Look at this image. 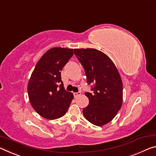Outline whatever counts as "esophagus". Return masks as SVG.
<instances>
[{
    "mask_svg": "<svg viewBox=\"0 0 156 156\" xmlns=\"http://www.w3.org/2000/svg\"><path fill=\"white\" fill-rule=\"evenodd\" d=\"M81 93L80 92H77V93H74V97H75V98H76L77 97H79L80 95H81Z\"/></svg>",
    "mask_w": 156,
    "mask_h": 156,
    "instance_id": "obj_1",
    "label": "esophagus"
}]
</instances>
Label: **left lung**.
<instances>
[{"mask_svg": "<svg viewBox=\"0 0 156 156\" xmlns=\"http://www.w3.org/2000/svg\"><path fill=\"white\" fill-rule=\"evenodd\" d=\"M75 55L85 70L92 93L86 92L89 99L83 109L85 118L94 125L108 123L121 108L123 88L120 75L111 58L93 48L75 49Z\"/></svg>", "mask_w": 156, "mask_h": 156, "instance_id": "left-lung-1", "label": "left lung"}]
</instances>
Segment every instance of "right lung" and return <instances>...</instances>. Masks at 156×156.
Instances as JSON below:
<instances>
[{"mask_svg": "<svg viewBox=\"0 0 156 156\" xmlns=\"http://www.w3.org/2000/svg\"><path fill=\"white\" fill-rule=\"evenodd\" d=\"M73 49L53 48L43 55L33 70L27 84L29 99L37 113L48 119L64 115L73 99L65 90L61 71L73 57Z\"/></svg>", "mask_w": 156, "mask_h": 156, "instance_id": "obj_1", "label": "right lung"}]
</instances>
